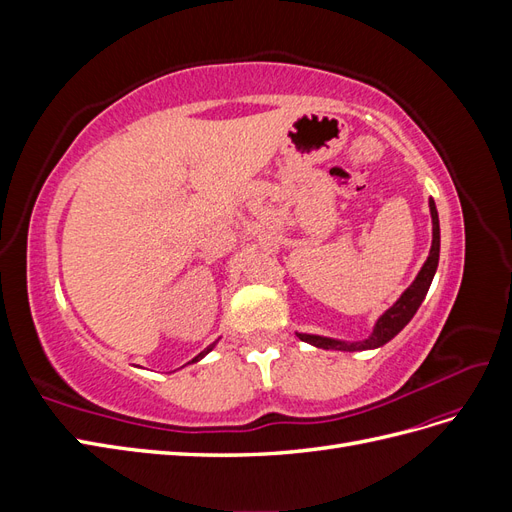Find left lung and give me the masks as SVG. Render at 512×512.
Returning a JSON list of instances; mask_svg holds the SVG:
<instances>
[{
    "mask_svg": "<svg viewBox=\"0 0 512 512\" xmlns=\"http://www.w3.org/2000/svg\"><path fill=\"white\" fill-rule=\"evenodd\" d=\"M429 209H431V220H433V241H431V252L429 258L423 265L421 273L416 275L414 284L401 294V299L389 309V312H384L376 324L374 333H371L369 339L365 342H356V344H344V342H335V339L329 337H318V335H301L303 342L324 348V350H346V352H354V350H365V348H378L382 344L389 342L393 339L401 329L406 327V324L412 320V316L416 314L418 305L423 303L425 294L431 286L433 280V273L438 269V260H440V222H438V211H436V203L429 200Z\"/></svg>",
    "mask_w": 512,
    "mask_h": 512,
    "instance_id": "1",
    "label": "left lung"
}]
</instances>
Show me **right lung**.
<instances>
[{
	"label": "right lung",
	"mask_w": 512,
	"mask_h": 512,
	"mask_svg": "<svg viewBox=\"0 0 512 512\" xmlns=\"http://www.w3.org/2000/svg\"><path fill=\"white\" fill-rule=\"evenodd\" d=\"M211 348H213V344H211V346H209V348H205V350H203V352H200V354H198V356H194V359H192V363H194V361H198V359H203V356H205V354H207V352H209V350H211Z\"/></svg>",
	"instance_id": "obj_1"
}]
</instances>
